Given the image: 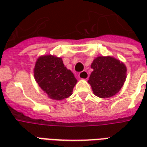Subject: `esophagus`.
Masks as SVG:
<instances>
[{"label": "esophagus", "instance_id": "1", "mask_svg": "<svg viewBox=\"0 0 147 147\" xmlns=\"http://www.w3.org/2000/svg\"><path fill=\"white\" fill-rule=\"evenodd\" d=\"M79 77H80V79H81V80H87L88 77H89V74L86 71H82V72H80L79 74Z\"/></svg>", "mask_w": 147, "mask_h": 147}]
</instances>
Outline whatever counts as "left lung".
<instances>
[{"label": "left lung", "mask_w": 147, "mask_h": 147, "mask_svg": "<svg viewBox=\"0 0 147 147\" xmlns=\"http://www.w3.org/2000/svg\"><path fill=\"white\" fill-rule=\"evenodd\" d=\"M94 69L88 80L93 92L102 98L115 95L126 80L127 68L123 62L112 57H98L91 64Z\"/></svg>", "instance_id": "8db88e82"}]
</instances>
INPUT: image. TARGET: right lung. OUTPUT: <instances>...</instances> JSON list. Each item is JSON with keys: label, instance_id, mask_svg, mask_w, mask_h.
Masks as SVG:
<instances>
[{"label": "right lung", "instance_id": "obj_1", "mask_svg": "<svg viewBox=\"0 0 147 147\" xmlns=\"http://www.w3.org/2000/svg\"><path fill=\"white\" fill-rule=\"evenodd\" d=\"M34 75L41 89L53 100H63L71 95L77 83L62 59L52 55L42 56L37 60Z\"/></svg>", "mask_w": 147, "mask_h": 147}]
</instances>
